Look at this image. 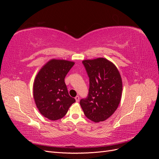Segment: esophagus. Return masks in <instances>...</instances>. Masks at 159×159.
Listing matches in <instances>:
<instances>
[{"instance_id":"1","label":"esophagus","mask_w":159,"mask_h":159,"mask_svg":"<svg viewBox=\"0 0 159 159\" xmlns=\"http://www.w3.org/2000/svg\"><path fill=\"white\" fill-rule=\"evenodd\" d=\"M75 101L77 102H79V101H80V96L79 95H77L76 97L75 98Z\"/></svg>"}]
</instances>
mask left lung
<instances>
[{"instance_id":"8db88e82","label":"left lung","mask_w":159,"mask_h":159,"mask_svg":"<svg viewBox=\"0 0 159 159\" xmlns=\"http://www.w3.org/2000/svg\"><path fill=\"white\" fill-rule=\"evenodd\" d=\"M82 63L89 78V88L88 97L80 100V105L91 121H103L114 113L121 102V75L117 67L103 57Z\"/></svg>"}]
</instances>
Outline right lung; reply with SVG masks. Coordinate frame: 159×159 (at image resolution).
Instances as JSON below:
<instances>
[{"label": "right lung", "instance_id": "right-lung-1", "mask_svg": "<svg viewBox=\"0 0 159 159\" xmlns=\"http://www.w3.org/2000/svg\"><path fill=\"white\" fill-rule=\"evenodd\" d=\"M74 62L52 59L38 71L33 85V95L40 113L52 121L64 117L75 100L70 96L65 77Z\"/></svg>", "mask_w": 159, "mask_h": 159}]
</instances>
